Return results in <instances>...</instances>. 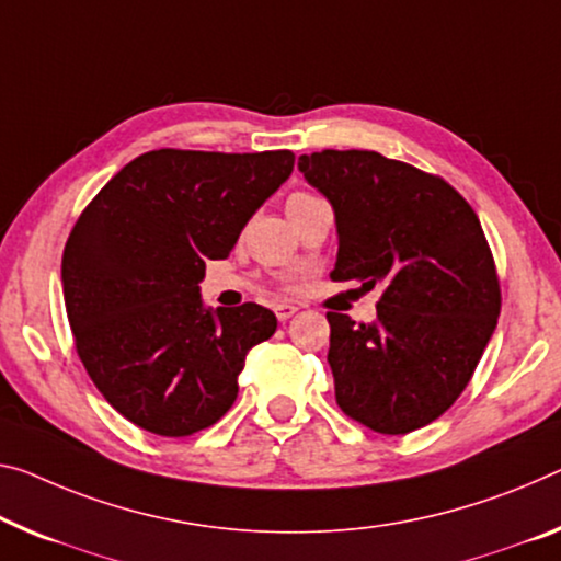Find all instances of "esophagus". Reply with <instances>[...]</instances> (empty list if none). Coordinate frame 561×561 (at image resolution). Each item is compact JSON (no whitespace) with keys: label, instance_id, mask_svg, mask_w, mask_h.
Segmentation results:
<instances>
[{"label":"esophagus","instance_id":"esophagus-1","mask_svg":"<svg viewBox=\"0 0 561 561\" xmlns=\"http://www.w3.org/2000/svg\"><path fill=\"white\" fill-rule=\"evenodd\" d=\"M298 306H290V304H278L275 306V316H278V321H288V318L296 313Z\"/></svg>","mask_w":561,"mask_h":561}]
</instances>
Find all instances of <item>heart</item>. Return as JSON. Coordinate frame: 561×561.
<instances>
[{
	"mask_svg": "<svg viewBox=\"0 0 561 561\" xmlns=\"http://www.w3.org/2000/svg\"><path fill=\"white\" fill-rule=\"evenodd\" d=\"M304 195H308V193H296V195H290V201H293V197H304Z\"/></svg>",
	"mask_w": 561,
	"mask_h": 561,
	"instance_id": "heart-1",
	"label": "heart"
}]
</instances>
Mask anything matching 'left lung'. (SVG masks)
Instances as JSON below:
<instances>
[{
  "label": "left lung",
  "instance_id": "1",
  "mask_svg": "<svg viewBox=\"0 0 561 561\" xmlns=\"http://www.w3.org/2000/svg\"><path fill=\"white\" fill-rule=\"evenodd\" d=\"M335 213L333 280L381 286L374 323L329 313L341 411L378 434L436 421L471 381L502 310L494 255L444 178L374 150L300 154Z\"/></svg>",
  "mask_w": 561,
  "mask_h": 561
}]
</instances>
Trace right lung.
Segmentation results:
<instances>
[{"instance_id":"right-lung-1","label":"right lung","mask_w":561,"mask_h":561,"mask_svg":"<svg viewBox=\"0 0 561 561\" xmlns=\"http://www.w3.org/2000/svg\"><path fill=\"white\" fill-rule=\"evenodd\" d=\"M296 154L152 150L82 210L62 253L65 308L92 383L127 421L191 436L226 416L273 310L205 308V261L228 257Z\"/></svg>"}]
</instances>
